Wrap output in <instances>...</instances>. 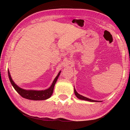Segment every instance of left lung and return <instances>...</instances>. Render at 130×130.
<instances>
[{
	"label": "left lung",
	"mask_w": 130,
	"mask_h": 130,
	"mask_svg": "<svg viewBox=\"0 0 130 130\" xmlns=\"http://www.w3.org/2000/svg\"><path fill=\"white\" fill-rule=\"evenodd\" d=\"M74 93H75V95H76V96L77 98L79 99H81V100H84V101H89V102H101V101H95V100H93V99H91L89 98H88L87 97H85V96H83L80 94H79L76 92L75 89V87H74Z\"/></svg>",
	"instance_id": "1"
}]
</instances>
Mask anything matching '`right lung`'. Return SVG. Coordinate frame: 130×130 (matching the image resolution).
Returning <instances> with one entry per match:
<instances>
[{"label": "right lung", "instance_id": "right-lung-1", "mask_svg": "<svg viewBox=\"0 0 130 130\" xmlns=\"http://www.w3.org/2000/svg\"><path fill=\"white\" fill-rule=\"evenodd\" d=\"M8 76H9V80L11 84L12 85L14 89L21 96H22L23 98H26L27 99H30V100L34 101H42V100H46L49 98L51 97L52 93H53L54 88L55 85L56 84L57 80L59 78L60 74L61 73V71H59L57 75L56 76V78L54 80L51 86L48 89L45 90H26L22 88H20L17 85L12 78L10 76V72L9 70H8Z\"/></svg>", "mask_w": 130, "mask_h": 130}]
</instances>
